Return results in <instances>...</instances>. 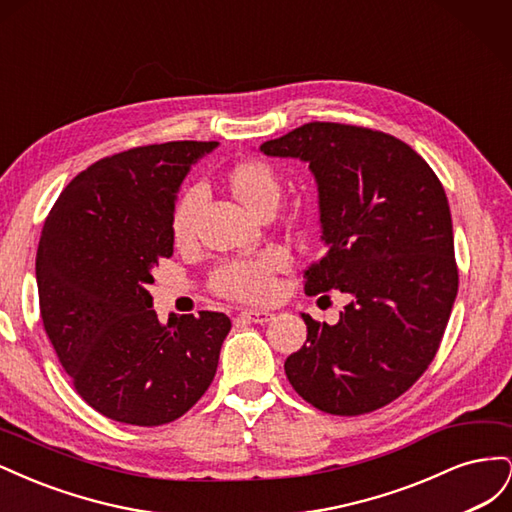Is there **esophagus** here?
Wrapping results in <instances>:
<instances>
[{
  "label": "esophagus",
  "instance_id": "esophagus-1",
  "mask_svg": "<svg viewBox=\"0 0 512 512\" xmlns=\"http://www.w3.org/2000/svg\"><path fill=\"white\" fill-rule=\"evenodd\" d=\"M241 320H247V322H254V324H265L273 318V314L269 312V309H245V312L239 314Z\"/></svg>",
  "mask_w": 512,
  "mask_h": 512
}]
</instances>
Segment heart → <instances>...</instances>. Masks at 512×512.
I'll return each instance as SVG.
<instances>
[{
    "mask_svg": "<svg viewBox=\"0 0 512 512\" xmlns=\"http://www.w3.org/2000/svg\"><path fill=\"white\" fill-rule=\"evenodd\" d=\"M224 185L230 196L247 211L267 218L282 196V179L275 166L260 158H247L228 168ZM200 196L188 190L179 196L170 215V235L177 245H188L194 237ZM286 267V254L267 250L254 258L228 260L211 275V288L220 297L235 301H265L273 292V277Z\"/></svg>",
    "mask_w": 512,
    "mask_h": 512,
    "instance_id": "b5f03b06",
    "label": "heart"
}]
</instances>
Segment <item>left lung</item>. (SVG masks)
Returning a JSON list of instances; mask_svg holds the SVG:
<instances>
[{"mask_svg": "<svg viewBox=\"0 0 512 512\" xmlns=\"http://www.w3.org/2000/svg\"><path fill=\"white\" fill-rule=\"evenodd\" d=\"M309 164L324 256L305 271L309 297L346 292L337 324H307L286 376L314 408L356 416L391 404L436 356L457 297L451 209L429 164L399 138L312 121L260 145Z\"/></svg>", "mask_w": 512, "mask_h": 512, "instance_id": "obj_1", "label": "left lung"}]
</instances>
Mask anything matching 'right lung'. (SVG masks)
<instances>
[{"label":"right lung","instance_id":"right-lung-1","mask_svg":"<svg viewBox=\"0 0 512 512\" xmlns=\"http://www.w3.org/2000/svg\"><path fill=\"white\" fill-rule=\"evenodd\" d=\"M218 143L115 153L76 175L44 222L36 282L44 331L87 404L119 423L175 421L205 395L230 318L170 314L149 284L173 256L170 215L190 168Z\"/></svg>","mask_w":512,"mask_h":512}]
</instances>
